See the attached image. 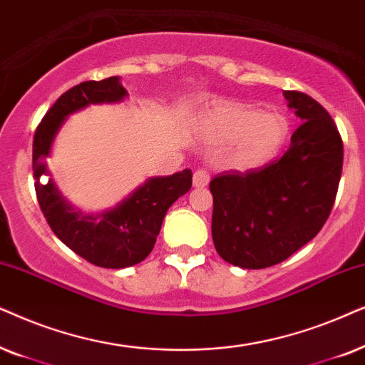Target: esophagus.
Listing matches in <instances>:
<instances>
[{
  "mask_svg": "<svg viewBox=\"0 0 365 365\" xmlns=\"http://www.w3.org/2000/svg\"><path fill=\"white\" fill-rule=\"evenodd\" d=\"M208 182H210V173H208L205 168H198L197 172L193 173V187H205L208 185Z\"/></svg>",
  "mask_w": 365,
  "mask_h": 365,
  "instance_id": "1",
  "label": "esophagus"
}]
</instances>
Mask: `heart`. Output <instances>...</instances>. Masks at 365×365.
Here are the masks:
<instances>
[{"instance_id": "obj_1", "label": "heart", "mask_w": 365, "mask_h": 365, "mask_svg": "<svg viewBox=\"0 0 365 365\" xmlns=\"http://www.w3.org/2000/svg\"><path fill=\"white\" fill-rule=\"evenodd\" d=\"M203 128L212 142H239L235 162L242 167H259L287 140L289 121L277 111L260 113L250 105L225 101L208 111Z\"/></svg>"}]
</instances>
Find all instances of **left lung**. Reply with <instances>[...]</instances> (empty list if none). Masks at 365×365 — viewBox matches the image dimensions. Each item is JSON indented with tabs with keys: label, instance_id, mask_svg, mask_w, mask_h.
Masks as SVG:
<instances>
[{
	"label": "left lung",
	"instance_id": "1",
	"mask_svg": "<svg viewBox=\"0 0 365 365\" xmlns=\"http://www.w3.org/2000/svg\"><path fill=\"white\" fill-rule=\"evenodd\" d=\"M284 95L304 121L287 152L260 168L230 170L210 182L213 245L242 269L280 264L312 240L341 182L344 145L332 116L302 91Z\"/></svg>",
	"mask_w": 365,
	"mask_h": 365
}]
</instances>
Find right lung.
<instances>
[{
    "label": "right lung",
    "mask_w": 365,
    "mask_h": 365,
    "mask_svg": "<svg viewBox=\"0 0 365 365\" xmlns=\"http://www.w3.org/2000/svg\"><path fill=\"white\" fill-rule=\"evenodd\" d=\"M125 95L118 76L73 86L46 111L33 138L35 192L48 225L68 249L103 269H125L147 259L157 242L165 213L192 187V170L185 168L172 177L147 180L113 210L83 215L68 205L51 182L46 185L40 182L41 175L46 173L45 158L63 120L86 105L120 101Z\"/></svg>",
    "instance_id": "right-lung-1"
}]
</instances>
